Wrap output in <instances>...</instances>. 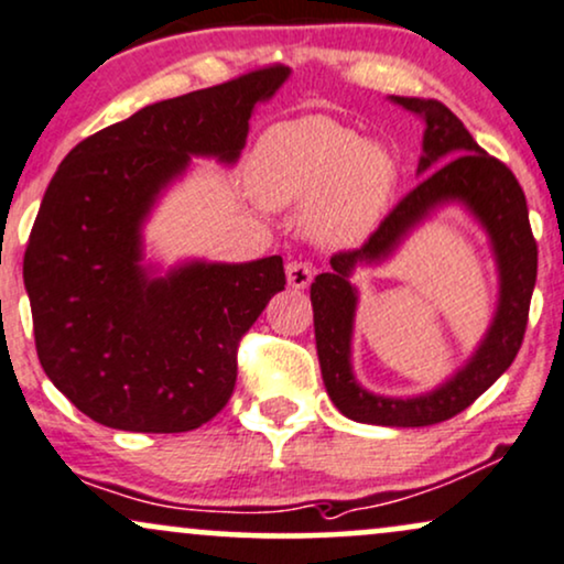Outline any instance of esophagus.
<instances>
[{"mask_svg":"<svg viewBox=\"0 0 564 564\" xmlns=\"http://www.w3.org/2000/svg\"><path fill=\"white\" fill-rule=\"evenodd\" d=\"M286 278H289V286L291 289H307L315 278V268L310 262H289L286 268Z\"/></svg>","mask_w":564,"mask_h":564,"instance_id":"1","label":"esophagus"}]
</instances>
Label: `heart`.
<instances>
[{
  "instance_id": "1",
  "label": "heart",
  "mask_w": 564,
  "mask_h": 564,
  "mask_svg": "<svg viewBox=\"0 0 564 564\" xmlns=\"http://www.w3.org/2000/svg\"><path fill=\"white\" fill-rule=\"evenodd\" d=\"M397 160L355 128L325 115L283 120L257 141L249 162L252 192L268 207L304 209L321 243L347 247L381 223L397 192Z\"/></svg>"
}]
</instances>
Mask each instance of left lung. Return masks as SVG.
Masks as SVG:
<instances>
[{"mask_svg": "<svg viewBox=\"0 0 564 564\" xmlns=\"http://www.w3.org/2000/svg\"><path fill=\"white\" fill-rule=\"evenodd\" d=\"M393 105L423 120V181L383 217L359 249L330 257V273H321L310 289L315 312V341L323 383L341 415L357 423L420 429L444 423L467 410L518 357L525 336L528 310L539 270L525 194L505 162L476 144L463 120L438 99L391 97ZM446 200H463L492 236L500 264V307L492 328L470 364L436 392L412 400H391L365 392L350 372V323L356 292L350 270L362 261H380L409 230Z\"/></svg>", "mask_w": 564, "mask_h": 564, "instance_id": "8db88e82", "label": "left lung"}]
</instances>
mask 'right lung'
Wrapping results in <instances>:
<instances>
[{
  "label": "right lung",
  "instance_id": "1",
  "mask_svg": "<svg viewBox=\"0 0 564 564\" xmlns=\"http://www.w3.org/2000/svg\"><path fill=\"white\" fill-rule=\"evenodd\" d=\"M289 67H260L107 126L57 167L23 260L39 362L107 429L183 433L228 404L236 351L286 286L281 257L141 268V223L192 154L236 162L257 101Z\"/></svg>",
  "mask_w": 564,
  "mask_h": 564
}]
</instances>
